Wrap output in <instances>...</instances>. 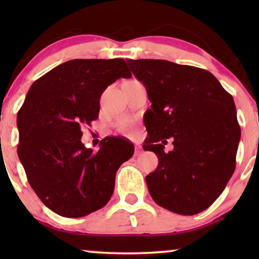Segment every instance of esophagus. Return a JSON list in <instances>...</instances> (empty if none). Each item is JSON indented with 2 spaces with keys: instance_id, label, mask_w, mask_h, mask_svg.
Instances as JSON below:
<instances>
[{
  "instance_id": "obj_1",
  "label": "esophagus",
  "mask_w": 259,
  "mask_h": 259,
  "mask_svg": "<svg viewBox=\"0 0 259 259\" xmlns=\"http://www.w3.org/2000/svg\"><path fill=\"white\" fill-rule=\"evenodd\" d=\"M141 153H143V148H141L140 146H137L136 147V153H134V155L138 157V155H140Z\"/></svg>"
}]
</instances>
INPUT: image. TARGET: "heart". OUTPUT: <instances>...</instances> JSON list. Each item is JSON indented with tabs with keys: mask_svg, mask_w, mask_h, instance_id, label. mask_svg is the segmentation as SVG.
Masks as SVG:
<instances>
[{
	"mask_svg": "<svg viewBox=\"0 0 259 259\" xmlns=\"http://www.w3.org/2000/svg\"><path fill=\"white\" fill-rule=\"evenodd\" d=\"M119 127L122 131H128L131 127H132V122H131L130 120H127V119L121 120V121H120V123H119Z\"/></svg>",
	"mask_w": 259,
	"mask_h": 259,
	"instance_id": "1",
	"label": "heart"
}]
</instances>
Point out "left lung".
Instances as JSON below:
<instances>
[{
  "instance_id": "8db88e82",
  "label": "left lung",
  "mask_w": 259,
  "mask_h": 259,
  "mask_svg": "<svg viewBox=\"0 0 259 259\" xmlns=\"http://www.w3.org/2000/svg\"><path fill=\"white\" fill-rule=\"evenodd\" d=\"M152 102L143 145L158 157L146 176L151 197L178 214L206 210L221 196L236 167L240 139L231 94L207 70L166 60L127 59ZM174 150L166 154V139Z\"/></svg>"
}]
</instances>
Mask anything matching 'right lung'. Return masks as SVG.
<instances>
[{
    "mask_svg": "<svg viewBox=\"0 0 259 259\" xmlns=\"http://www.w3.org/2000/svg\"><path fill=\"white\" fill-rule=\"evenodd\" d=\"M131 76L123 59H75L28 91L17 113V154L31 189L55 213L83 217L111 199L115 173L133 155V144L107 137L93 152L81 143V126L99 118L106 88Z\"/></svg>",
    "mask_w": 259,
    "mask_h": 259,
    "instance_id": "right-lung-1",
    "label": "right lung"
}]
</instances>
